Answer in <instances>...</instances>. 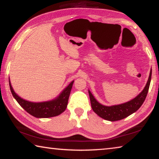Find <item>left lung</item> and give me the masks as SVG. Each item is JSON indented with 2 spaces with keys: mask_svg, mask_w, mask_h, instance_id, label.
<instances>
[{
  "mask_svg": "<svg viewBox=\"0 0 159 159\" xmlns=\"http://www.w3.org/2000/svg\"><path fill=\"white\" fill-rule=\"evenodd\" d=\"M152 71L151 69L149 79L142 92L133 99L123 104L111 106L104 105L99 103L91 93L90 90H88L91 107L93 111L104 120H109V121H116V120L123 119L138 111L146 99L149 88L151 79H152Z\"/></svg>",
  "mask_w": 159,
  "mask_h": 159,
  "instance_id": "1",
  "label": "left lung"
}]
</instances>
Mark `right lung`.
I'll return each instance as SVG.
<instances>
[{"label": "right lung", "instance_id": "right-lung-1", "mask_svg": "<svg viewBox=\"0 0 159 159\" xmlns=\"http://www.w3.org/2000/svg\"><path fill=\"white\" fill-rule=\"evenodd\" d=\"M74 81L72 80L56 98L51 100L40 102H34L21 98L15 92L10 79L9 85L12 96L26 111L36 118H43L57 116L65 111Z\"/></svg>", "mask_w": 159, "mask_h": 159}]
</instances>
